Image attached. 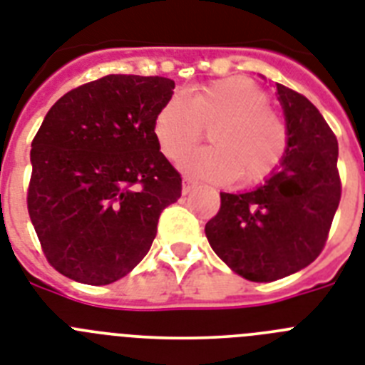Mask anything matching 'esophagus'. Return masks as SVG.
<instances>
[{"label": "esophagus", "instance_id": "1", "mask_svg": "<svg viewBox=\"0 0 365 365\" xmlns=\"http://www.w3.org/2000/svg\"><path fill=\"white\" fill-rule=\"evenodd\" d=\"M192 187H195V182H192L191 178H183V183H182V192H183V195H187V192H191Z\"/></svg>", "mask_w": 365, "mask_h": 365}]
</instances>
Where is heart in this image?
<instances>
[{
    "label": "heart",
    "instance_id": "b5f03b06",
    "mask_svg": "<svg viewBox=\"0 0 365 365\" xmlns=\"http://www.w3.org/2000/svg\"><path fill=\"white\" fill-rule=\"evenodd\" d=\"M267 102L252 79H217L167 100L155 115L154 137L168 159H180L210 128L213 146L187 154L180 167L210 182L240 176L243 183H258L280 167L287 150L286 124Z\"/></svg>",
    "mask_w": 365,
    "mask_h": 365
}]
</instances>
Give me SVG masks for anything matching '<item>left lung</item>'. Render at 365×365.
Here are the masks:
<instances>
[{"instance_id": "8db88e82", "label": "left lung", "mask_w": 365, "mask_h": 365, "mask_svg": "<svg viewBox=\"0 0 365 365\" xmlns=\"http://www.w3.org/2000/svg\"><path fill=\"white\" fill-rule=\"evenodd\" d=\"M287 150L280 168L249 192H220L206 237L230 269L272 282L310 265L323 250L341 198L338 140L317 107L277 83Z\"/></svg>"}]
</instances>
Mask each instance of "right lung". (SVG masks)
Masks as SVG:
<instances>
[{"label":"right lung","instance_id":"add662e5","mask_svg":"<svg viewBox=\"0 0 365 365\" xmlns=\"http://www.w3.org/2000/svg\"><path fill=\"white\" fill-rule=\"evenodd\" d=\"M173 94V79L111 73L72 88L44 116L27 211L55 271L106 286L148 254L161 211L182 197V176L154 137Z\"/></svg>","mask_w":365,"mask_h":365}]
</instances>
